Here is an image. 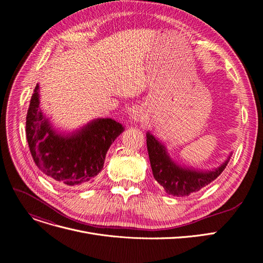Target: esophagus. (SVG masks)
<instances>
[{"instance_id": "1", "label": "esophagus", "mask_w": 263, "mask_h": 263, "mask_svg": "<svg viewBox=\"0 0 263 263\" xmlns=\"http://www.w3.org/2000/svg\"><path fill=\"white\" fill-rule=\"evenodd\" d=\"M134 119H139V115L136 116V114H135V116H134Z\"/></svg>"}]
</instances>
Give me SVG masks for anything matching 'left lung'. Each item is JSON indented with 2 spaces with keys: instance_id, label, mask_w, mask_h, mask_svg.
<instances>
[{
  "instance_id": "obj_1",
  "label": "left lung",
  "mask_w": 263,
  "mask_h": 263,
  "mask_svg": "<svg viewBox=\"0 0 263 263\" xmlns=\"http://www.w3.org/2000/svg\"><path fill=\"white\" fill-rule=\"evenodd\" d=\"M147 149L154 178L164 187L167 194L183 197L210 184L223 173L228 160L214 171L195 172L179 167L170 159L165 147L147 133Z\"/></svg>"
}]
</instances>
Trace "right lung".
<instances>
[{
    "mask_svg": "<svg viewBox=\"0 0 263 263\" xmlns=\"http://www.w3.org/2000/svg\"><path fill=\"white\" fill-rule=\"evenodd\" d=\"M38 85L26 114V140L36 166L53 181L70 187L90 184L102 168L108 148L123 131L110 118L97 119L71 136L55 133L39 106Z\"/></svg>",
    "mask_w": 263,
    "mask_h": 263,
    "instance_id": "add662e5",
    "label": "right lung"
}]
</instances>
